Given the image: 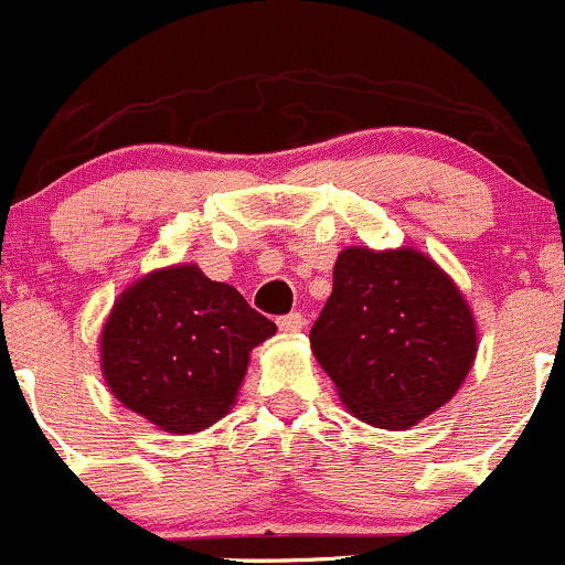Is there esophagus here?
Masks as SVG:
<instances>
[{"instance_id":"obj_1","label":"esophagus","mask_w":565,"mask_h":565,"mask_svg":"<svg viewBox=\"0 0 565 565\" xmlns=\"http://www.w3.org/2000/svg\"><path fill=\"white\" fill-rule=\"evenodd\" d=\"M277 327L282 332H299L305 327V319L302 313H288V316H279L277 319Z\"/></svg>"}]
</instances>
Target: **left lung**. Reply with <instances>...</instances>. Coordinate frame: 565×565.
I'll use <instances>...</instances> for the list:
<instances>
[{
    "label": "left lung",
    "mask_w": 565,
    "mask_h": 565,
    "mask_svg": "<svg viewBox=\"0 0 565 565\" xmlns=\"http://www.w3.org/2000/svg\"><path fill=\"white\" fill-rule=\"evenodd\" d=\"M310 347L360 422L407 429L452 399L477 330L452 279L422 252L349 246Z\"/></svg>",
    "instance_id": "8db88e82"
}]
</instances>
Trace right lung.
Here are the masks:
<instances>
[{
  "label": "right lung",
  "mask_w": 565,
  "mask_h": 565,
  "mask_svg": "<svg viewBox=\"0 0 565 565\" xmlns=\"http://www.w3.org/2000/svg\"><path fill=\"white\" fill-rule=\"evenodd\" d=\"M274 321L196 266L154 271L118 297L102 332V372L118 402L169 433L230 411L249 352Z\"/></svg>",
  "instance_id": "1"
}]
</instances>
